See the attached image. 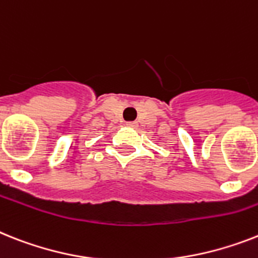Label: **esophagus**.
I'll return each mask as SVG.
<instances>
[{"label":"esophagus","instance_id":"34e87169","mask_svg":"<svg viewBox=\"0 0 258 258\" xmlns=\"http://www.w3.org/2000/svg\"><path fill=\"white\" fill-rule=\"evenodd\" d=\"M126 126H129V127H137V122H126Z\"/></svg>","mask_w":258,"mask_h":258}]
</instances>
